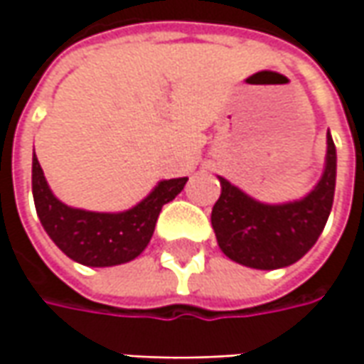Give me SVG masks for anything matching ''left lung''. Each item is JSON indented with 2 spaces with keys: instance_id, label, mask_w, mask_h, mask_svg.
<instances>
[{
  "instance_id": "left-lung-1",
  "label": "left lung",
  "mask_w": 364,
  "mask_h": 364,
  "mask_svg": "<svg viewBox=\"0 0 364 364\" xmlns=\"http://www.w3.org/2000/svg\"><path fill=\"white\" fill-rule=\"evenodd\" d=\"M210 223L220 251L253 269H279L301 259L328 220L336 186V147L326 135V164L314 190L300 200L265 204L220 178Z\"/></svg>"
}]
</instances>
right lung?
<instances>
[{
    "mask_svg": "<svg viewBox=\"0 0 364 364\" xmlns=\"http://www.w3.org/2000/svg\"><path fill=\"white\" fill-rule=\"evenodd\" d=\"M188 178L161 180L141 203L123 213L73 208L54 196L32 158V194L38 218L66 257L89 267H111L135 259L149 243L161 206L182 192Z\"/></svg>",
    "mask_w": 364,
    "mask_h": 364,
    "instance_id": "obj_1",
    "label": "right lung"
}]
</instances>
